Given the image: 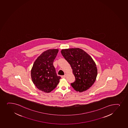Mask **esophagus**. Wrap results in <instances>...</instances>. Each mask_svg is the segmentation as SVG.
<instances>
[{"label":"esophagus","instance_id":"1","mask_svg":"<svg viewBox=\"0 0 128 128\" xmlns=\"http://www.w3.org/2000/svg\"><path fill=\"white\" fill-rule=\"evenodd\" d=\"M66 74H65L64 75H63V76H62V78H66Z\"/></svg>","mask_w":128,"mask_h":128}]
</instances>
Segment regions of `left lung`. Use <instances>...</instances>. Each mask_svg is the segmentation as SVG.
<instances>
[{"label": "left lung", "mask_w": 128, "mask_h": 128, "mask_svg": "<svg viewBox=\"0 0 128 128\" xmlns=\"http://www.w3.org/2000/svg\"><path fill=\"white\" fill-rule=\"evenodd\" d=\"M62 55L70 65L74 75V82L70 85L76 91L88 90L94 84L98 74L96 64L92 58L79 48L62 49Z\"/></svg>", "instance_id": "1"}]
</instances>
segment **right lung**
Returning <instances> with one entry per match:
<instances>
[{
    "instance_id": "1",
    "label": "right lung",
    "mask_w": 128,
    "mask_h": 128,
    "mask_svg": "<svg viewBox=\"0 0 128 128\" xmlns=\"http://www.w3.org/2000/svg\"><path fill=\"white\" fill-rule=\"evenodd\" d=\"M58 49H49L40 55L34 63L31 70L32 80L38 88L49 93L53 90L61 77L58 76L54 66Z\"/></svg>"
}]
</instances>
